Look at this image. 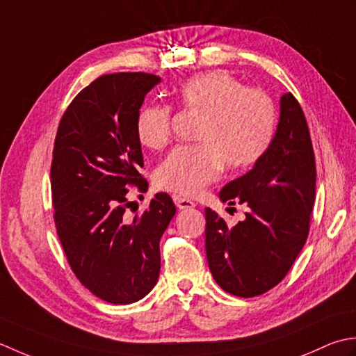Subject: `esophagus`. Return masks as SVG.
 <instances>
[{
	"instance_id": "1",
	"label": "esophagus",
	"mask_w": 356,
	"mask_h": 356,
	"mask_svg": "<svg viewBox=\"0 0 356 356\" xmlns=\"http://www.w3.org/2000/svg\"><path fill=\"white\" fill-rule=\"evenodd\" d=\"M173 201H175V204H177L178 209H191V207L197 206L193 201H191L188 198L179 197V195H175V197H173Z\"/></svg>"
}]
</instances>
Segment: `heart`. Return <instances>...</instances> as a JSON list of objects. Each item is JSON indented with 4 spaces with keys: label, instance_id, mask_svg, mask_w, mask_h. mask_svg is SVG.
I'll list each match as a JSON object with an SVG mask.
<instances>
[{
    "label": "heart",
    "instance_id": "b5f03b06",
    "mask_svg": "<svg viewBox=\"0 0 356 356\" xmlns=\"http://www.w3.org/2000/svg\"><path fill=\"white\" fill-rule=\"evenodd\" d=\"M179 106L198 113V144L172 150L158 165L159 188L192 197L220 177L224 165L243 170L263 156L273 140L277 108L272 98L245 86L227 72L195 75L179 86ZM136 135L144 147L161 150L172 140V112L147 106L138 113Z\"/></svg>",
    "mask_w": 356,
    "mask_h": 356
}]
</instances>
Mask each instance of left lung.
<instances>
[{
    "mask_svg": "<svg viewBox=\"0 0 356 356\" xmlns=\"http://www.w3.org/2000/svg\"><path fill=\"white\" fill-rule=\"evenodd\" d=\"M280 122L266 154L245 175L224 186L222 202L245 204V220L227 227L206 209L209 269L222 290L241 298L266 293L286 277L310 229L315 202V154L302 108L281 97Z\"/></svg>",
    "mask_w": 356,
    "mask_h": 356,
    "instance_id": "1",
    "label": "left lung"
}]
</instances>
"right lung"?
Segmentation results:
<instances>
[{
	"instance_id": "right-lung-1",
	"label": "right lung",
	"mask_w": 356,
	"mask_h": 356,
	"mask_svg": "<svg viewBox=\"0 0 356 356\" xmlns=\"http://www.w3.org/2000/svg\"><path fill=\"white\" fill-rule=\"evenodd\" d=\"M161 78L120 72L97 78L78 93L58 126L50 168L56 234L70 269L90 292L130 304L155 287L159 239L177 212L159 192L141 215L126 209L130 186L147 191L136 118Z\"/></svg>"
}]
</instances>
